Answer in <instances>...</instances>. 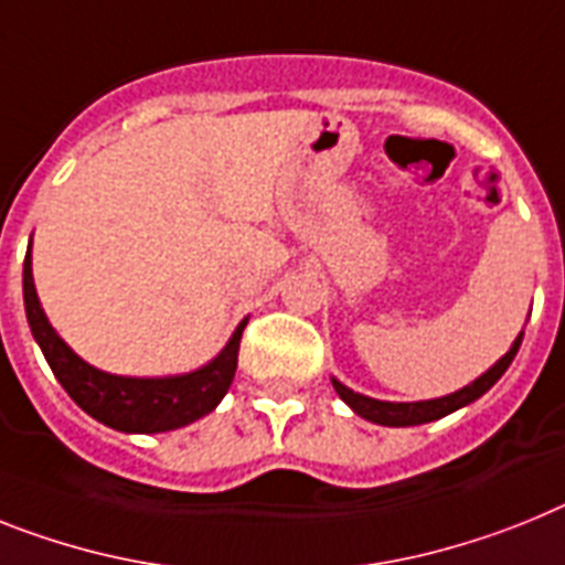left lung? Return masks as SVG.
<instances>
[{
  "instance_id": "left-lung-1",
  "label": "left lung",
  "mask_w": 565,
  "mask_h": 565,
  "mask_svg": "<svg viewBox=\"0 0 565 565\" xmlns=\"http://www.w3.org/2000/svg\"><path fill=\"white\" fill-rule=\"evenodd\" d=\"M520 342H523V331H520L518 340L512 342V349L505 351L498 363L491 365L486 374H480L475 383L460 388V392L446 394V397H437V399H420V403H385V399H374V397H365V394L351 392L349 385H342L340 380H331V383H334V392L340 394L342 403H349V406L354 408V414H360L363 420L377 423V426H420V423L440 420V417H446V414L457 412V408L462 406H469V403H475L477 397H483L491 385L503 377L505 369L512 365L514 354H518L520 349Z\"/></svg>"
}]
</instances>
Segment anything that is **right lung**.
<instances>
[{"label": "right lung", "mask_w": 565, "mask_h": 565, "mask_svg": "<svg viewBox=\"0 0 565 565\" xmlns=\"http://www.w3.org/2000/svg\"><path fill=\"white\" fill-rule=\"evenodd\" d=\"M22 294H25L28 326H31L33 340L40 342L51 371L76 406L105 426L125 434L173 431L214 412L231 388L245 322L236 326L228 345L202 369L173 374V377H119V374H108L85 363L53 331L33 286L31 245H28L25 268H22Z\"/></svg>", "instance_id": "add662e5"}]
</instances>
